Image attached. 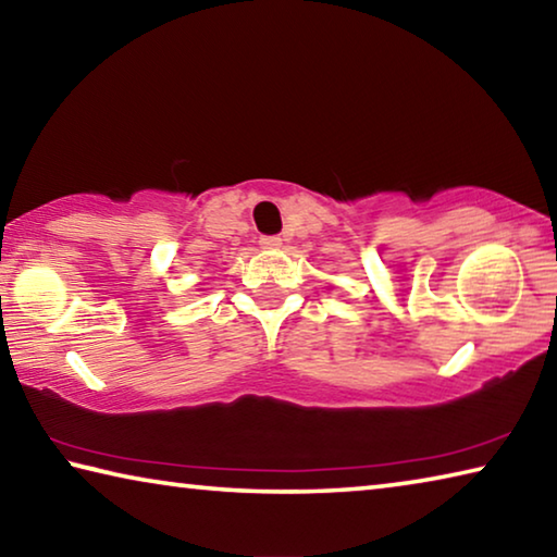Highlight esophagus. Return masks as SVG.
<instances>
[{"mask_svg": "<svg viewBox=\"0 0 557 557\" xmlns=\"http://www.w3.org/2000/svg\"><path fill=\"white\" fill-rule=\"evenodd\" d=\"M280 245H282L280 235H262L260 238V248H265V250H277Z\"/></svg>", "mask_w": 557, "mask_h": 557, "instance_id": "esophagus-1", "label": "esophagus"}]
</instances>
